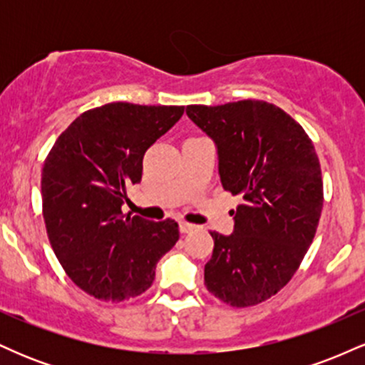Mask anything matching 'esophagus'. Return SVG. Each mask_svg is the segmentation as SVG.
Masks as SVG:
<instances>
[{"label": "esophagus", "instance_id": "obj_1", "mask_svg": "<svg viewBox=\"0 0 365 365\" xmlns=\"http://www.w3.org/2000/svg\"><path fill=\"white\" fill-rule=\"evenodd\" d=\"M195 228H197L195 225L187 223V221H180V232L182 233H190V232H194Z\"/></svg>", "mask_w": 365, "mask_h": 365}]
</instances>
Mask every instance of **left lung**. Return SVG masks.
Returning a JSON list of instances; mask_svg holds the SVG:
<instances>
[{
	"label": "left lung",
	"instance_id": "left-lung-1",
	"mask_svg": "<svg viewBox=\"0 0 365 365\" xmlns=\"http://www.w3.org/2000/svg\"><path fill=\"white\" fill-rule=\"evenodd\" d=\"M187 115L215 140L225 190L242 197L235 228L211 232L206 288L232 307L271 299L311 247L322 211L321 165L305 130L266 101L190 104Z\"/></svg>",
	"mask_w": 365,
	"mask_h": 365
}]
</instances>
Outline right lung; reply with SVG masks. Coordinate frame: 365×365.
Instances as JSON below:
<instances>
[{"label": "right lung", "mask_w": 365, "mask_h": 365, "mask_svg": "<svg viewBox=\"0 0 365 365\" xmlns=\"http://www.w3.org/2000/svg\"><path fill=\"white\" fill-rule=\"evenodd\" d=\"M182 115L183 106L104 104L75 118L46 158L41 194L49 244L70 279L96 299L139 297L177 244V221L123 215L121 206L127 187L140 182L145 150Z\"/></svg>", "instance_id": "1"}]
</instances>
